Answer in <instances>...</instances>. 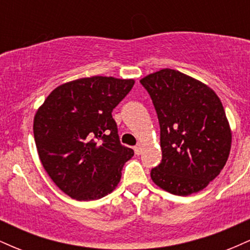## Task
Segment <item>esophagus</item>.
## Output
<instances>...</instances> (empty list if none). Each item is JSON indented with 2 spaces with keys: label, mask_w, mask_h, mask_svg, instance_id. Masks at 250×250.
<instances>
[{
  "label": "esophagus",
  "mask_w": 250,
  "mask_h": 250,
  "mask_svg": "<svg viewBox=\"0 0 250 250\" xmlns=\"http://www.w3.org/2000/svg\"><path fill=\"white\" fill-rule=\"evenodd\" d=\"M141 150H142V146L141 145H137V146H135V147H134V151H135V154H136V155L141 154Z\"/></svg>",
  "instance_id": "34e87169"
}]
</instances>
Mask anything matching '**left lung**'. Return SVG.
<instances>
[{
  "instance_id": "obj_1",
  "label": "left lung",
  "mask_w": 250,
  "mask_h": 250,
  "mask_svg": "<svg viewBox=\"0 0 250 250\" xmlns=\"http://www.w3.org/2000/svg\"><path fill=\"white\" fill-rule=\"evenodd\" d=\"M161 129L162 161L151 169L163 190L187 196L202 190L225 167L231 129L216 93L179 70L161 69L141 80Z\"/></svg>"
}]
</instances>
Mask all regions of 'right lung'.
<instances>
[{"instance_id":"1","label":"right lung","mask_w":250,"mask_h":250,"mask_svg":"<svg viewBox=\"0 0 250 250\" xmlns=\"http://www.w3.org/2000/svg\"><path fill=\"white\" fill-rule=\"evenodd\" d=\"M134 83L111 76L83 77L59 85L37 109L33 129L40 160L71 199L99 200L119 185L134 150L120 143L111 111Z\"/></svg>"}]
</instances>
